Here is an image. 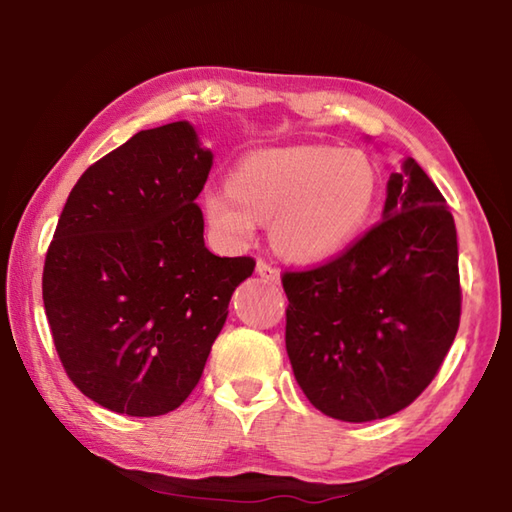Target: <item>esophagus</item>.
Segmentation results:
<instances>
[{
    "label": "esophagus",
    "mask_w": 512,
    "mask_h": 512,
    "mask_svg": "<svg viewBox=\"0 0 512 512\" xmlns=\"http://www.w3.org/2000/svg\"><path fill=\"white\" fill-rule=\"evenodd\" d=\"M257 275L268 282H280V271L273 264H268L266 259H257Z\"/></svg>",
    "instance_id": "34e87169"
}]
</instances>
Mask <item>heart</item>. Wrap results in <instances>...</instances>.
Returning <instances> with one entry per match:
<instances>
[{
    "mask_svg": "<svg viewBox=\"0 0 512 512\" xmlns=\"http://www.w3.org/2000/svg\"><path fill=\"white\" fill-rule=\"evenodd\" d=\"M377 192L375 167L363 153L289 146L248 155L230 187L205 194L203 210L210 228L235 248L253 239L257 221H273L277 253L309 264L357 239Z\"/></svg>",
    "mask_w": 512,
    "mask_h": 512,
    "instance_id": "1",
    "label": "heart"
}]
</instances>
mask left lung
<instances>
[{
	"label": "left lung",
	"mask_w": 512,
	"mask_h": 512,
	"mask_svg": "<svg viewBox=\"0 0 512 512\" xmlns=\"http://www.w3.org/2000/svg\"><path fill=\"white\" fill-rule=\"evenodd\" d=\"M287 352L329 418H388L420 397L461 323L454 216L415 160L391 173L384 219L329 262L284 271Z\"/></svg>",
	"instance_id": "8db88e82"
}]
</instances>
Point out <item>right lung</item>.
Returning a JSON list of instances; mask_svg holds the SVG:
<instances>
[{
    "label": "right lung",
    "mask_w": 512,
    "mask_h": 512,
    "mask_svg": "<svg viewBox=\"0 0 512 512\" xmlns=\"http://www.w3.org/2000/svg\"><path fill=\"white\" fill-rule=\"evenodd\" d=\"M212 169L187 121L140 131L85 169L42 271L58 359L92 402L153 418L203 375L253 257L205 248L196 196Z\"/></svg>",
    "instance_id": "obj_1"
}]
</instances>
